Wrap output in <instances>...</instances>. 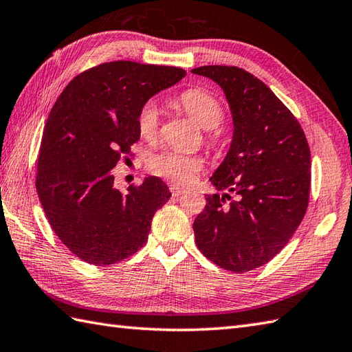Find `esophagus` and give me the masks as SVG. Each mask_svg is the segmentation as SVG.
Returning <instances> with one entry per match:
<instances>
[{
	"instance_id": "esophagus-1",
	"label": "esophagus",
	"mask_w": 352,
	"mask_h": 352,
	"mask_svg": "<svg viewBox=\"0 0 352 352\" xmlns=\"http://www.w3.org/2000/svg\"><path fill=\"white\" fill-rule=\"evenodd\" d=\"M169 190H170V193H173V196H179V195H183L186 192L184 189H182V187L175 186V184H170Z\"/></svg>"
}]
</instances>
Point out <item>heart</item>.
Wrapping results in <instances>:
<instances>
[{
    "mask_svg": "<svg viewBox=\"0 0 352 352\" xmlns=\"http://www.w3.org/2000/svg\"><path fill=\"white\" fill-rule=\"evenodd\" d=\"M175 104L186 112L204 130L217 127L223 120V106L216 96L202 88H190L179 94ZM138 132L146 142L157 139L160 126V111L154 102H146L138 113ZM202 166L199 157L175 150H162L148 159L153 174L173 179L175 183H189Z\"/></svg>",
    "mask_w": 352,
    "mask_h": 352,
    "instance_id": "b5f03b06",
    "label": "heart"
}]
</instances>
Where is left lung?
<instances>
[{"mask_svg":"<svg viewBox=\"0 0 352 352\" xmlns=\"http://www.w3.org/2000/svg\"><path fill=\"white\" fill-rule=\"evenodd\" d=\"M192 73L222 87L234 121L230 151L210 178L226 193L207 195L193 222L195 241L220 268L246 273L287 246L306 214L309 144L292 112L252 73L235 65H202Z\"/></svg>","mask_w":352,"mask_h":352,"instance_id":"8db88e82","label":"left lung"}]
</instances>
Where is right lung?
<instances>
[{"mask_svg":"<svg viewBox=\"0 0 352 352\" xmlns=\"http://www.w3.org/2000/svg\"><path fill=\"white\" fill-rule=\"evenodd\" d=\"M184 76L169 65L103 63L73 78L51 109L36 189L54 232L85 263H120L148 240L154 213L170 198L168 186L146 177L122 193L112 169L132 156L146 100Z\"/></svg>","mask_w":352,"mask_h":352,"instance_id":"right-lung-1","label":"right lung"}]
</instances>
